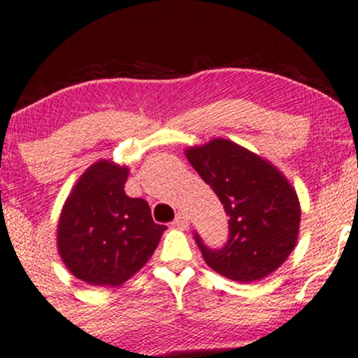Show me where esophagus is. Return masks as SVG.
I'll use <instances>...</instances> for the list:
<instances>
[{"label": "esophagus", "instance_id": "1", "mask_svg": "<svg viewBox=\"0 0 358 358\" xmlns=\"http://www.w3.org/2000/svg\"><path fill=\"white\" fill-rule=\"evenodd\" d=\"M188 224H190V220H188L187 213H183V212L178 213V215H176V219L173 220V227H176V229H187Z\"/></svg>", "mask_w": 358, "mask_h": 358}]
</instances>
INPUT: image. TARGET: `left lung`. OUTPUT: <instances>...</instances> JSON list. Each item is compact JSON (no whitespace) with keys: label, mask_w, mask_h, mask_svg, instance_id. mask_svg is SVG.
<instances>
[{"label":"left lung","mask_w":358,"mask_h":358,"mask_svg":"<svg viewBox=\"0 0 358 358\" xmlns=\"http://www.w3.org/2000/svg\"><path fill=\"white\" fill-rule=\"evenodd\" d=\"M229 215V241L202 256L215 273L239 282L273 274L296 248L301 207L293 185L273 163L224 138L185 150Z\"/></svg>","instance_id":"8db88e82"}]
</instances>
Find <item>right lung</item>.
<instances>
[{
  "instance_id": "right-lung-1",
  "label": "right lung",
  "mask_w": 358,
  "mask_h": 358,
  "mask_svg": "<svg viewBox=\"0 0 358 358\" xmlns=\"http://www.w3.org/2000/svg\"><path fill=\"white\" fill-rule=\"evenodd\" d=\"M129 168L99 159L79 176L62 207L57 250L62 262L90 286L117 287L153 256L165 225L143 199L126 195Z\"/></svg>"
}]
</instances>
